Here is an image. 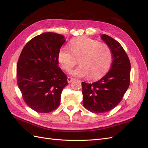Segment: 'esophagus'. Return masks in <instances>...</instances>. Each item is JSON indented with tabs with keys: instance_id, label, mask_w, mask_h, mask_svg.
Listing matches in <instances>:
<instances>
[{
	"instance_id": "obj_1",
	"label": "esophagus",
	"mask_w": 148,
	"mask_h": 148,
	"mask_svg": "<svg viewBox=\"0 0 148 148\" xmlns=\"http://www.w3.org/2000/svg\"><path fill=\"white\" fill-rule=\"evenodd\" d=\"M74 79H75V78H71V77H67V82H68L69 83L72 82Z\"/></svg>"
}]
</instances>
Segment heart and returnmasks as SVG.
<instances>
[{"label":"heart","mask_w":148,"mask_h":148,"mask_svg":"<svg viewBox=\"0 0 148 148\" xmlns=\"http://www.w3.org/2000/svg\"><path fill=\"white\" fill-rule=\"evenodd\" d=\"M69 49H60L58 60L64 70L69 71L77 63L79 65L71 71L77 77L96 78L104 74L109 69L112 62V53L109 46L104 43L88 38L72 40L69 44Z\"/></svg>","instance_id":"obj_1"}]
</instances>
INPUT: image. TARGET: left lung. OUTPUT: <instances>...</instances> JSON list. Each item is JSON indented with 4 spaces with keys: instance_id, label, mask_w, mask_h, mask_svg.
<instances>
[{
    "instance_id": "obj_1",
    "label": "left lung",
    "mask_w": 148,
    "mask_h": 148,
    "mask_svg": "<svg viewBox=\"0 0 148 148\" xmlns=\"http://www.w3.org/2000/svg\"><path fill=\"white\" fill-rule=\"evenodd\" d=\"M101 37L112 52L110 69L96 82L82 83L83 105L95 114L107 112L117 106L130 83V62L123 48L108 35L103 34Z\"/></svg>"
}]
</instances>
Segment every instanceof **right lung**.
Instances as JSON below:
<instances>
[{"instance_id": "right-lung-1", "label": "right lung", "mask_w": 148, "mask_h": 148, "mask_svg": "<svg viewBox=\"0 0 148 148\" xmlns=\"http://www.w3.org/2000/svg\"><path fill=\"white\" fill-rule=\"evenodd\" d=\"M63 35L44 33L26 43L16 66L17 84L25 103L39 113L55 110L68 84L58 66V54L65 42Z\"/></svg>"}]
</instances>
